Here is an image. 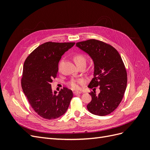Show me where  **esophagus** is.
I'll return each instance as SVG.
<instances>
[{
	"instance_id": "obj_1",
	"label": "esophagus",
	"mask_w": 150,
	"mask_h": 150,
	"mask_svg": "<svg viewBox=\"0 0 150 150\" xmlns=\"http://www.w3.org/2000/svg\"><path fill=\"white\" fill-rule=\"evenodd\" d=\"M73 93H74V95H75V96H76V95L80 94L81 93V92H78V91H74Z\"/></svg>"
}]
</instances>
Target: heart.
<instances>
[{
  "label": "heart",
  "mask_w": 150,
  "mask_h": 150,
  "mask_svg": "<svg viewBox=\"0 0 150 150\" xmlns=\"http://www.w3.org/2000/svg\"><path fill=\"white\" fill-rule=\"evenodd\" d=\"M74 61L76 62H79L81 61H85V57L82 54H76L74 57ZM85 83V80L83 78L78 79H72L70 81L69 85L72 89L74 90H78L81 88V86Z\"/></svg>",
  "instance_id": "obj_1"
}]
</instances>
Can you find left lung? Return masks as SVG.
I'll return each instance as SVG.
<instances>
[{"label": "left lung", "instance_id": "1", "mask_svg": "<svg viewBox=\"0 0 150 150\" xmlns=\"http://www.w3.org/2000/svg\"><path fill=\"white\" fill-rule=\"evenodd\" d=\"M76 46L87 53L94 63V78L88 87L99 86L100 89L98 94L90 93L92 100L87 105L88 111L98 116L110 114L119 106L127 86V72L119 52L96 39L79 42Z\"/></svg>", "mask_w": 150, "mask_h": 150}]
</instances>
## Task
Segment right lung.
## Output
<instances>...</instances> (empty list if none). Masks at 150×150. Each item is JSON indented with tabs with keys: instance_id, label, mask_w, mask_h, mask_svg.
I'll use <instances>...</instances> for the list:
<instances>
[{
	"instance_id": "right-lung-1",
	"label": "right lung",
	"mask_w": 150,
	"mask_h": 150,
	"mask_svg": "<svg viewBox=\"0 0 150 150\" xmlns=\"http://www.w3.org/2000/svg\"><path fill=\"white\" fill-rule=\"evenodd\" d=\"M75 44L74 42H47L40 45L25 59L22 88L31 107L46 120H53L63 115L67 110L72 91L64 88L53 92L51 83L58 72V63L62 56Z\"/></svg>"
}]
</instances>
